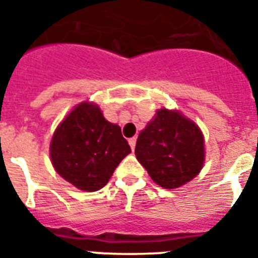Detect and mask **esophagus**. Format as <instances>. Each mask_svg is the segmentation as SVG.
<instances>
[{"label": "esophagus", "instance_id": "34e87169", "mask_svg": "<svg viewBox=\"0 0 258 258\" xmlns=\"http://www.w3.org/2000/svg\"><path fill=\"white\" fill-rule=\"evenodd\" d=\"M128 143H130V146H131V150L134 151V149H135V145H137V138H131V139H128Z\"/></svg>", "mask_w": 258, "mask_h": 258}]
</instances>
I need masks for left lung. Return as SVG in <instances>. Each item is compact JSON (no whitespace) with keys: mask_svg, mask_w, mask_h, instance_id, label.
<instances>
[{"mask_svg":"<svg viewBox=\"0 0 258 258\" xmlns=\"http://www.w3.org/2000/svg\"><path fill=\"white\" fill-rule=\"evenodd\" d=\"M135 155L157 184L176 188L204 166V137L198 125L176 111L162 108L138 137Z\"/></svg>","mask_w":258,"mask_h":258,"instance_id":"left-lung-1","label":"left lung"}]
</instances>
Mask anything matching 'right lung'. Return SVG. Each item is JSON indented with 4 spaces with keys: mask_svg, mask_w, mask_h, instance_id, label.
<instances>
[{
    "mask_svg": "<svg viewBox=\"0 0 258 258\" xmlns=\"http://www.w3.org/2000/svg\"><path fill=\"white\" fill-rule=\"evenodd\" d=\"M131 153L117 124L92 103L79 104L61 121L50 142L56 171L84 191L104 187L121 159Z\"/></svg>",
    "mask_w": 258,
    "mask_h": 258,
    "instance_id": "right-lung-1",
    "label": "right lung"
}]
</instances>
